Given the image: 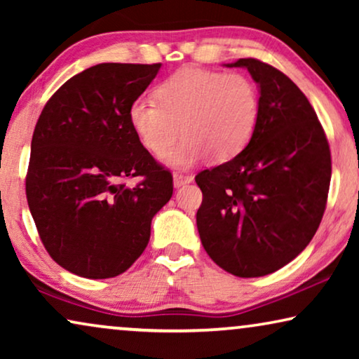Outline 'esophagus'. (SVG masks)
<instances>
[{
	"mask_svg": "<svg viewBox=\"0 0 359 359\" xmlns=\"http://www.w3.org/2000/svg\"><path fill=\"white\" fill-rule=\"evenodd\" d=\"M191 181H193V176H191V175H183V173H178V171H176V173L173 175L175 188H181V186L189 184Z\"/></svg>",
	"mask_w": 359,
	"mask_h": 359,
	"instance_id": "esophagus-1",
	"label": "esophagus"
}]
</instances>
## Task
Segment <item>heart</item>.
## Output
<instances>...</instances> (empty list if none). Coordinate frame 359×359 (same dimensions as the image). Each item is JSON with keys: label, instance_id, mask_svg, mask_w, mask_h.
I'll use <instances>...</instances> for the list:
<instances>
[{"label": "heart", "instance_id": "obj_1", "mask_svg": "<svg viewBox=\"0 0 359 359\" xmlns=\"http://www.w3.org/2000/svg\"><path fill=\"white\" fill-rule=\"evenodd\" d=\"M154 95L156 102H132L129 124L147 151H166L161 158L176 168H189L208 155L215 161L233 158L258 129L262 97L243 73L186 67L161 81ZM180 128L185 139L170 151Z\"/></svg>", "mask_w": 359, "mask_h": 359}]
</instances>
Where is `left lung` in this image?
Returning <instances> with one entry per match:
<instances>
[{"instance_id": "obj_1", "label": "left lung", "mask_w": 359, "mask_h": 359, "mask_svg": "<svg viewBox=\"0 0 359 359\" xmlns=\"http://www.w3.org/2000/svg\"><path fill=\"white\" fill-rule=\"evenodd\" d=\"M258 83L262 111L250 144L196 175L203 247L238 278H258L292 262L316 235L332 178L330 147L306 95L278 68L240 58Z\"/></svg>"}]
</instances>
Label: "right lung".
I'll return each mask as SVG.
<instances>
[{
  "instance_id": "add662e5",
  "label": "right lung",
  "mask_w": 359,
  "mask_h": 359,
  "mask_svg": "<svg viewBox=\"0 0 359 359\" xmlns=\"http://www.w3.org/2000/svg\"><path fill=\"white\" fill-rule=\"evenodd\" d=\"M160 67L86 68L39 116L26 176L29 210L53 262L78 276L106 279L129 269L173 194V176L144 149L127 116ZM137 175L135 187L123 183Z\"/></svg>"
}]
</instances>
